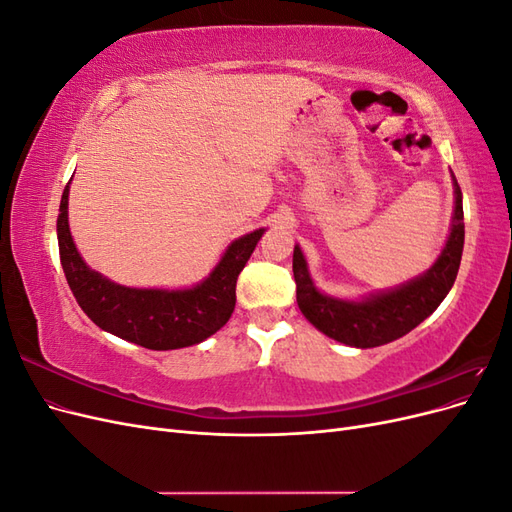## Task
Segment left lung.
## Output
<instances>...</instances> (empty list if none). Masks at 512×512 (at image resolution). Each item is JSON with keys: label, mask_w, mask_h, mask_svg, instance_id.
I'll use <instances>...</instances> for the list:
<instances>
[{"label": "left lung", "mask_w": 512, "mask_h": 512, "mask_svg": "<svg viewBox=\"0 0 512 512\" xmlns=\"http://www.w3.org/2000/svg\"><path fill=\"white\" fill-rule=\"evenodd\" d=\"M455 183V213L451 235L433 267L399 288L369 294L361 301H344L329 297L316 288L307 271V260L299 245H294L292 273L297 282V303L301 314L318 331L335 342L354 348H376L404 337L436 312L448 290L453 288L463 252V205L461 190Z\"/></svg>", "instance_id": "left-lung-1"}]
</instances>
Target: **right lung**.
Returning a JSON list of instances; mask_svg holds the SVG:
<instances>
[{"mask_svg":"<svg viewBox=\"0 0 512 512\" xmlns=\"http://www.w3.org/2000/svg\"><path fill=\"white\" fill-rule=\"evenodd\" d=\"M68 194H61L57 241L59 258L76 303L100 329L149 350H177L205 342L232 316L237 277L265 235L258 228L228 245L203 282L183 290L119 286L85 265L68 226Z\"/></svg>","mask_w":512,"mask_h":512,"instance_id":"right-lung-1","label":"right lung"}]
</instances>
